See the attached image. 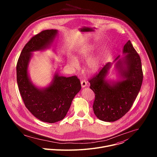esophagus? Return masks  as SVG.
Returning a JSON list of instances; mask_svg holds the SVG:
<instances>
[{
  "label": "esophagus",
  "instance_id": "1",
  "mask_svg": "<svg viewBox=\"0 0 157 157\" xmlns=\"http://www.w3.org/2000/svg\"><path fill=\"white\" fill-rule=\"evenodd\" d=\"M81 84L82 87H84L87 86V82L86 80H81Z\"/></svg>",
  "mask_w": 157,
  "mask_h": 157
}]
</instances>
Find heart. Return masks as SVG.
Returning a JSON list of instances; mask_svg holds the SVG:
<instances>
[{"label": "heart", "mask_w": 157, "mask_h": 157, "mask_svg": "<svg viewBox=\"0 0 157 157\" xmlns=\"http://www.w3.org/2000/svg\"><path fill=\"white\" fill-rule=\"evenodd\" d=\"M92 50L93 48L91 47H85L82 48L79 52V57L81 59L87 58L92 52ZM100 61H101V58L98 55L94 56L91 58L87 61V68L91 71L96 70L100 64ZM69 63L73 67H74V68H77L79 65L78 60L73 56H71L69 58Z\"/></svg>", "instance_id": "1"}]
</instances>
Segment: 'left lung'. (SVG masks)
I'll return each mask as SVG.
<instances>
[{
	"instance_id": "1",
	"label": "left lung",
	"mask_w": 157,
	"mask_h": 157,
	"mask_svg": "<svg viewBox=\"0 0 157 157\" xmlns=\"http://www.w3.org/2000/svg\"><path fill=\"white\" fill-rule=\"evenodd\" d=\"M124 59L125 69L121 71L125 80L110 86L104 80L110 63L100 68L88 81L95 94L93 110L96 117L105 122H114L122 118L132 107L142 84L143 71L141 59L128 40L124 45ZM121 59L117 64L120 66Z\"/></svg>"
}]
</instances>
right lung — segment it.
Returning a JSON list of instances; mask_svg holds the SVG:
<instances>
[{
	"label": "right lung",
	"mask_w": 157,
	"mask_h": 157,
	"mask_svg": "<svg viewBox=\"0 0 157 157\" xmlns=\"http://www.w3.org/2000/svg\"><path fill=\"white\" fill-rule=\"evenodd\" d=\"M56 33V30H46L31 38L22 50L16 68L18 89L25 107L35 117L49 123L64 119L81 88L76 76L66 78L56 75L52 84L43 90L30 82L27 66L31 52L47 47Z\"/></svg>",
	"instance_id": "1"
}]
</instances>
